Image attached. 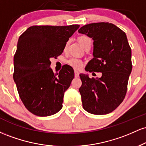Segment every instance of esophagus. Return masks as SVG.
Here are the masks:
<instances>
[{"mask_svg":"<svg viewBox=\"0 0 146 146\" xmlns=\"http://www.w3.org/2000/svg\"><path fill=\"white\" fill-rule=\"evenodd\" d=\"M79 72L77 71H75V78H78L79 77Z\"/></svg>","mask_w":146,"mask_h":146,"instance_id":"1","label":"esophagus"}]
</instances>
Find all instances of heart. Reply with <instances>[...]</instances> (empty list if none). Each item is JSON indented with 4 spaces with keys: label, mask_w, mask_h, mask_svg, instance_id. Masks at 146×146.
I'll return each mask as SVG.
<instances>
[{
    "label": "heart",
    "mask_w": 146,
    "mask_h": 146,
    "mask_svg": "<svg viewBox=\"0 0 146 146\" xmlns=\"http://www.w3.org/2000/svg\"><path fill=\"white\" fill-rule=\"evenodd\" d=\"M78 41L80 42V44L83 46L84 48L86 46L88 43H91V40L88 36H80V38H78ZM68 42L66 43L65 44V49L67 48ZM68 64L70 65V66H72L73 68H74L75 69H80L83 66V62L82 60L80 59H78V58H72L71 59L68 60Z\"/></svg>",
    "instance_id": "b5f03b06"
}]
</instances>
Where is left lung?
<instances>
[{
  "mask_svg": "<svg viewBox=\"0 0 146 146\" xmlns=\"http://www.w3.org/2000/svg\"><path fill=\"white\" fill-rule=\"evenodd\" d=\"M78 31L94 40V58L85 70L102 73L98 79L80 75L83 108L94 115H106L116 109L126 95L132 66L131 48L125 32L112 23H90Z\"/></svg>",
  "mask_w": 146,
  "mask_h": 146,
  "instance_id": "8db88e82",
  "label": "left lung"
}]
</instances>
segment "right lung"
I'll return each mask as SVG.
<instances>
[{
    "label": "right lung",
    "instance_id": "1",
    "mask_svg": "<svg viewBox=\"0 0 146 146\" xmlns=\"http://www.w3.org/2000/svg\"><path fill=\"white\" fill-rule=\"evenodd\" d=\"M79 27L35 25L20 36L13 78L23 104L33 115L50 116L62 108L64 92L74 78V71L65 64L54 74L50 58L62 53L68 38Z\"/></svg>",
    "mask_w": 146,
    "mask_h": 146
}]
</instances>
